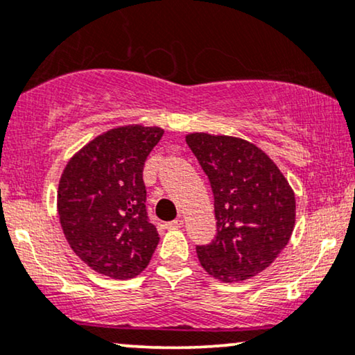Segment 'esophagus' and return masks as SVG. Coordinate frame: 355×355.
Returning a JSON list of instances; mask_svg holds the SVG:
<instances>
[{
  "label": "esophagus",
  "mask_w": 355,
  "mask_h": 355,
  "mask_svg": "<svg viewBox=\"0 0 355 355\" xmlns=\"http://www.w3.org/2000/svg\"><path fill=\"white\" fill-rule=\"evenodd\" d=\"M165 227H167L168 230H177V229H180V227H183V219H182V217H178V219L170 220V222H167V224H165Z\"/></svg>",
  "instance_id": "1"
}]
</instances>
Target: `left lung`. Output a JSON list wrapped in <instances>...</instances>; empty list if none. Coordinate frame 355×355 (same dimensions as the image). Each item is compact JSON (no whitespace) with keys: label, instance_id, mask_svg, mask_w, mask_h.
Wrapping results in <instances>:
<instances>
[{"label":"left lung","instance_id":"1","mask_svg":"<svg viewBox=\"0 0 355 355\" xmlns=\"http://www.w3.org/2000/svg\"><path fill=\"white\" fill-rule=\"evenodd\" d=\"M187 144L209 180L216 237L196 245L201 266L222 282L257 276L277 258L295 224V196L276 164L245 139L193 133Z\"/></svg>","mask_w":355,"mask_h":355}]
</instances>
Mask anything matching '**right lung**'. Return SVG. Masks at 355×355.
Wrapping results in <instances>:
<instances>
[{"instance_id": "add662e5", "label": "right lung", "mask_w": 355, "mask_h": 355, "mask_svg": "<svg viewBox=\"0 0 355 355\" xmlns=\"http://www.w3.org/2000/svg\"><path fill=\"white\" fill-rule=\"evenodd\" d=\"M164 130L121 126L83 148L66 165L58 214L73 252L94 271L130 279L148 266L159 234L146 211L143 168Z\"/></svg>"}]
</instances>
